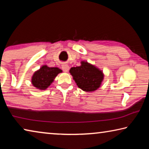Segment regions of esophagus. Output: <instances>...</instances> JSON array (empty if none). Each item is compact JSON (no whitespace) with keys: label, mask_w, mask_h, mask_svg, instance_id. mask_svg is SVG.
Listing matches in <instances>:
<instances>
[{"label":"esophagus","mask_w":149,"mask_h":149,"mask_svg":"<svg viewBox=\"0 0 149 149\" xmlns=\"http://www.w3.org/2000/svg\"><path fill=\"white\" fill-rule=\"evenodd\" d=\"M62 68L63 71H64V72H68L70 70V67L68 64H62Z\"/></svg>","instance_id":"esophagus-1"}]
</instances>
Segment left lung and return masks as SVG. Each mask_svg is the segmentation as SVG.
I'll return each mask as SVG.
<instances>
[{"label":"left lung","mask_w":149,"mask_h":149,"mask_svg":"<svg viewBox=\"0 0 149 149\" xmlns=\"http://www.w3.org/2000/svg\"><path fill=\"white\" fill-rule=\"evenodd\" d=\"M77 85L87 92L97 90L103 79L102 72L94 65L82 62L80 66L73 67L70 70Z\"/></svg>","instance_id":"1"}]
</instances>
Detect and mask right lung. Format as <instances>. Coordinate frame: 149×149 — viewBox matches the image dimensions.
Wrapping results in <instances>:
<instances>
[{
	"label": "right lung",
	"instance_id": "1",
	"mask_svg": "<svg viewBox=\"0 0 149 149\" xmlns=\"http://www.w3.org/2000/svg\"><path fill=\"white\" fill-rule=\"evenodd\" d=\"M60 72H62V70L58 68H49L43 65L33 75L32 84L39 89H46Z\"/></svg>",
	"mask_w": 149,
	"mask_h": 149
}]
</instances>
